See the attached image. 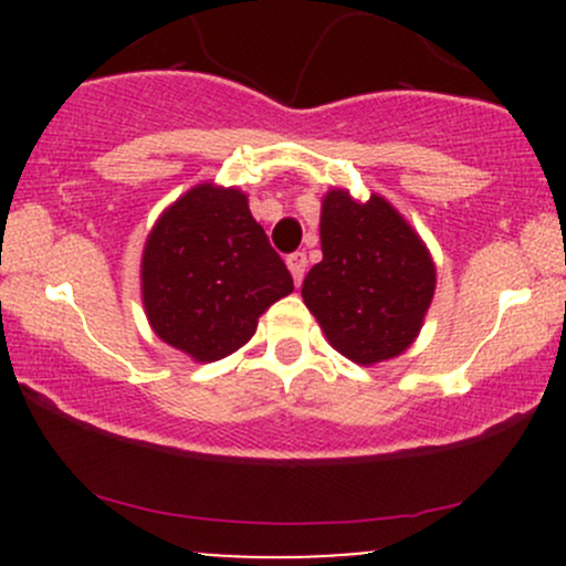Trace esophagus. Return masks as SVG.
<instances>
[{
	"mask_svg": "<svg viewBox=\"0 0 566 566\" xmlns=\"http://www.w3.org/2000/svg\"><path fill=\"white\" fill-rule=\"evenodd\" d=\"M305 265H308V258H305V252H292V255H287V269H290L292 279H295V284L303 282Z\"/></svg>",
	"mask_w": 566,
	"mask_h": 566,
	"instance_id": "34e87169",
	"label": "esophagus"
}]
</instances>
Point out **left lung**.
I'll return each mask as SVG.
<instances>
[{"instance_id":"left-lung-1","label":"left lung","mask_w":566,"mask_h":566,"mask_svg":"<svg viewBox=\"0 0 566 566\" xmlns=\"http://www.w3.org/2000/svg\"><path fill=\"white\" fill-rule=\"evenodd\" d=\"M322 261L303 279V301L329 346L356 365H378L412 346L437 290L423 239L391 201H356L333 188L322 201Z\"/></svg>"}]
</instances>
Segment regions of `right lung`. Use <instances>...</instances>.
Wrapping results in <instances>:
<instances>
[{"instance_id": "add662e5", "label": "right lung", "mask_w": 566, "mask_h": 566, "mask_svg": "<svg viewBox=\"0 0 566 566\" xmlns=\"http://www.w3.org/2000/svg\"><path fill=\"white\" fill-rule=\"evenodd\" d=\"M146 316L167 346L218 361L255 335L292 276L239 188L199 184L161 212L140 263Z\"/></svg>"}]
</instances>
